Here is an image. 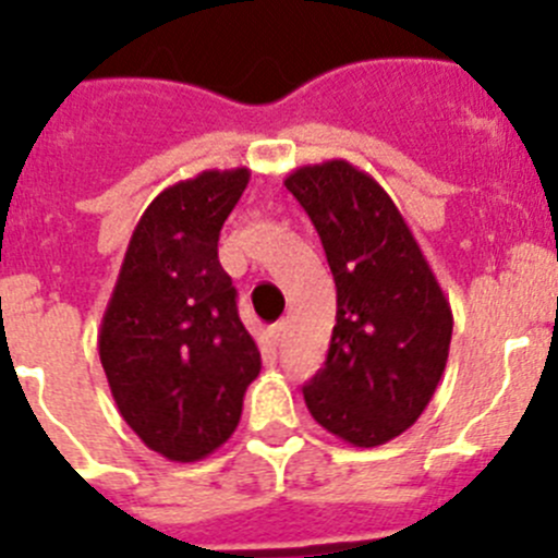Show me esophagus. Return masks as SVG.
<instances>
[{"label":"esophagus","mask_w":558,"mask_h":558,"mask_svg":"<svg viewBox=\"0 0 558 558\" xmlns=\"http://www.w3.org/2000/svg\"><path fill=\"white\" fill-rule=\"evenodd\" d=\"M269 339H272L275 348H280V344H283V339H286V323H283V319H280V323H275L272 328H269Z\"/></svg>","instance_id":"esophagus-1"}]
</instances>
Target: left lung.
<instances>
[{"label":"left lung","instance_id":"left-lung-1","mask_svg":"<svg viewBox=\"0 0 558 558\" xmlns=\"http://www.w3.org/2000/svg\"><path fill=\"white\" fill-rule=\"evenodd\" d=\"M323 242L336 283L325 366L303 386L316 423L355 448H378L420 420L453 336V311L398 205L348 160L283 180Z\"/></svg>","mask_w":558,"mask_h":558}]
</instances>
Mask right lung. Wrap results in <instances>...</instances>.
Masks as SVG:
<instances>
[{"label": "right lung", "instance_id": "1", "mask_svg": "<svg viewBox=\"0 0 558 558\" xmlns=\"http://www.w3.org/2000/svg\"><path fill=\"white\" fill-rule=\"evenodd\" d=\"M250 169H208L142 214L99 328V361L124 423L169 461H199L242 420L260 353L219 264V230Z\"/></svg>", "mask_w": 558, "mask_h": 558}]
</instances>
